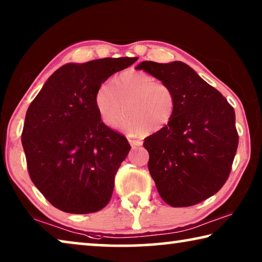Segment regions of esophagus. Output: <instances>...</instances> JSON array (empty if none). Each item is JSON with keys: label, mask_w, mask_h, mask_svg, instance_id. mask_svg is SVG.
I'll return each mask as SVG.
<instances>
[{"label": "esophagus", "mask_w": 262, "mask_h": 262, "mask_svg": "<svg viewBox=\"0 0 262 262\" xmlns=\"http://www.w3.org/2000/svg\"><path fill=\"white\" fill-rule=\"evenodd\" d=\"M128 141H129L130 146H132L133 148L142 146V141H141V140H136V139H128Z\"/></svg>", "instance_id": "obj_1"}]
</instances>
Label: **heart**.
I'll list each match as a JSON object with an SVG mask.
<instances>
[{
  "instance_id": "obj_1",
  "label": "heart",
  "mask_w": 262,
  "mask_h": 262,
  "mask_svg": "<svg viewBox=\"0 0 262 262\" xmlns=\"http://www.w3.org/2000/svg\"><path fill=\"white\" fill-rule=\"evenodd\" d=\"M94 103L101 121L110 128L116 126L123 106L119 127L132 134L164 129L177 110L172 87L143 71H124L112 79L111 85L99 86Z\"/></svg>"
}]
</instances>
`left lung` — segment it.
I'll return each mask as SVG.
<instances>
[{
  "instance_id": "1",
  "label": "left lung",
  "mask_w": 262,
  "mask_h": 262,
  "mask_svg": "<svg viewBox=\"0 0 262 262\" xmlns=\"http://www.w3.org/2000/svg\"><path fill=\"white\" fill-rule=\"evenodd\" d=\"M136 69L167 82L177 99L172 121L143 143L157 191L170 206L198 204L230 176L239 142L233 107L182 61H142Z\"/></svg>"
}]
</instances>
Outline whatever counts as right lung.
Segmentation results:
<instances>
[{
  "mask_svg": "<svg viewBox=\"0 0 262 262\" xmlns=\"http://www.w3.org/2000/svg\"><path fill=\"white\" fill-rule=\"evenodd\" d=\"M138 58L66 64L45 82L27 111L22 132L32 183L64 212H98L108 204L120 164L130 150L101 121L94 95L112 74Z\"/></svg>",
  "mask_w": 262,
  "mask_h": 262,
  "instance_id": "right-lung-1",
  "label": "right lung"
}]
</instances>
